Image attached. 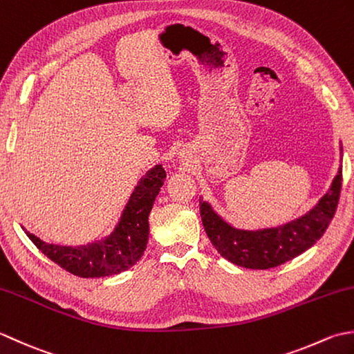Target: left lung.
<instances>
[{
  "label": "left lung",
  "mask_w": 354,
  "mask_h": 354,
  "mask_svg": "<svg viewBox=\"0 0 354 354\" xmlns=\"http://www.w3.org/2000/svg\"><path fill=\"white\" fill-rule=\"evenodd\" d=\"M342 153V149H341ZM342 185V168L328 191L310 211L284 225L272 227H236L223 218L203 197L200 200L201 221L218 254L246 269H270L301 255L319 240L333 218Z\"/></svg>",
  "instance_id": "8db88e82"
}]
</instances>
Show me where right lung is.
<instances>
[{"mask_svg":"<svg viewBox=\"0 0 354 354\" xmlns=\"http://www.w3.org/2000/svg\"><path fill=\"white\" fill-rule=\"evenodd\" d=\"M165 178L167 172L162 165L151 168L137 182L113 232L100 240L79 246H61L41 240L27 229H23L42 254L76 277L100 278L118 275L137 264L147 249L149 236L148 217Z\"/></svg>","mask_w":354,"mask_h":354,"instance_id":"add662e5","label":"right lung"}]
</instances>
